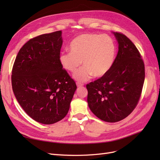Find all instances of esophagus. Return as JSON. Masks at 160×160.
<instances>
[{
    "instance_id": "esophagus-1",
    "label": "esophagus",
    "mask_w": 160,
    "mask_h": 160,
    "mask_svg": "<svg viewBox=\"0 0 160 160\" xmlns=\"http://www.w3.org/2000/svg\"><path fill=\"white\" fill-rule=\"evenodd\" d=\"M83 85L82 84V83H77V88H81L82 86H83Z\"/></svg>"
}]
</instances>
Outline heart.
I'll return each instance as SVG.
<instances>
[{"label":"heart","mask_w":160,"mask_h":160,"mask_svg":"<svg viewBox=\"0 0 160 160\" xmlns=\"http://www.w3.org/2000/svg\"><path fill=\"white\" fill-rule=\"evenodd\" d=\"M71 52H61L59 61L67 71L75 72L83 62L84 65L73 75L75 80L85 82L93 75L101 77L112 66L115 55L113 40L106 35L83 34L71 42Z\"/></svg>","instance_id":"obj_1"}]
</instances>
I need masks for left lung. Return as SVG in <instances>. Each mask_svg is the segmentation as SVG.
<instances>
[{
  "label": "left lung",
  "instance_id": "left-lung-1",
  "mask_svg": "<svg viewBox=\"0 0 160 160\" xmlns=\"http://www.w3.org/2000/svg\"><path fill=\"white\" fill-rule=\"evenodd\" d=\"M118 52L109 71L86 86L88 103L94 115L109 123L132 112L142 93L145 67L136 47L126 36L113 32Z\"/></svg>",
  "mask_w": 160,
  "mask_h": 160
}]
</instances>
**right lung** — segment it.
I'll return each instance as SVG.
<instances>
[{
  "label": "right lung",
  "mask_w": 160,
  "mask_h": 160,
  "mask_svg": "<svg viewBox=\"0 0 160 160\" xmlns=\"http://www.w3.org/2000/svg\"><path fill=\"white\" fill-rule=\"evenodd\" d=\"M62 31L31 38L18 51L12 87L18 103L36 122L52 124L63 119L77 89L59 63Z\"/></svg>",
  "instance_id": "obj_1"
}]
</instances>
